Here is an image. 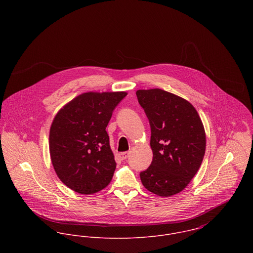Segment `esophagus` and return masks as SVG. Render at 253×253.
I'll list each match as a JSON object with an SVG mask.
<instances>
[{
  "mask_svg": "<svg viewBox=\"0 0 253 253\" xmlns=\"http://www.w3.org/2000/svg\"><path fill=\"white\" fill-rule=\"evenodd\" d=\"M128 155H129V152H123V153H120L119 154V157H120V159L121 160H126V159H127L128 158Z\"/></svg>",
  "mask_w": 253,
  "mask_h": 253,
  "instance_id": "obj_1",
  "label": "esophagus"
}]
</instances>
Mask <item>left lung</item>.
<instances>
[{
  "mask_svg": "<svg viewBox=\"0 0 253 253\" xmlns=\"http://www.w3.org/2000/svg\"><path fill=\"white\" fill-rule=\"evenodd\" d=\"M151 126V166L140 172L145 188L161 197L180 193L198 172L206 153V132L195 107L169 91H136Z\"/></svg>",
  "mask_w": 253,
  "mask_h": 253,
  "instance_id": "left-lung-1",
  "label": "left lung"
}]
</instances>
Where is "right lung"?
Instances as JSON below:
<instances>
[{
  "mask_svg": "<svg viewBox=\"0 0 253 253\" xmlns=\"http://www.w3.org/2000/svg\"><path fill=\"white\" fill-rule=\"evenodd\" d=\"M126 91L85 92L55 115L49 154L58 176L73 191L91 195L107 187L116 169L106 127Z\"/></svg>",
  "mask_w": 253,
  "mask_h": 253,
  "instance_id": "right-lung-1",
  "label": "right lung"
}]
</instances>
